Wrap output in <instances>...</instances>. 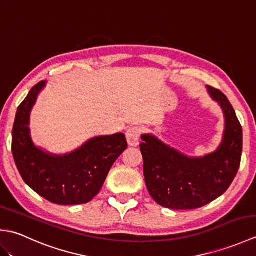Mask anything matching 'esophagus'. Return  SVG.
<instances>
[{
  "label": "esophagus",
  "instance_id": "34e87169",
  "mask_svg": "<svg viewBox=\"0 0 256 256\" xmlns=\"http://www.w3.org/2000/svg\"><path fill=\"white\" fill-rule=\"evenodd\" d=\"M142 130L138 126H131L128 128L126 131V140L130 146H138L140 144V138Z\"/></svg>",
  "mask_w": 256,
  "mask_h": 256
}]
</instances>
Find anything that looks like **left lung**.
<instances>
[{
    "mask_svg": "<svg viewBox=\"0 0 256 256\" xmlns=\"http://www.w3.org/2000/svg\"><path fill=\"white\" fill-rule=\"evenodd\" d=\"M224 113V133L216 152L188 157L150 134L140 136L146 187L157 204L174 210H192L210 204L230 187L242 155V126L222 92L208 86Z\"/></svg>",
    "mask_w": 256,
    "mask_h": 256,
    "instance_id": "left-lung-1",
    "label": "left lung"
}]
</instances>
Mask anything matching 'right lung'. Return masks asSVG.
<instances>
[{
  "instance_id": "add662e5",
  "label": "right lung",
  "mask_w": 256,
  "mask_h": 256,
  "mask_svg": "<svg viewBox=\"0 0 256 256\" xmlns=\"http://www.w3.org/2000/svg\"><path fill=\"white\" fill-rule=\"evenodd\" d=\"M46 81L30 89L16 112L12 153L23 180L42 198L62 206L82 204L99 194L114 162L128 148L123 133L96 136L67 155H52L34 145L30 116Z\"/></svg>"
}]
</instances>
